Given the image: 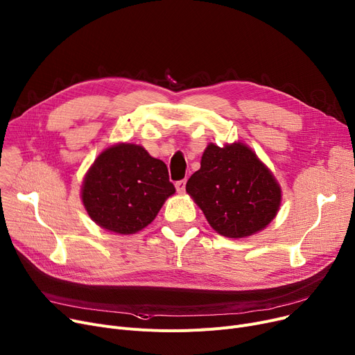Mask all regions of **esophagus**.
<instances>
[{
  "label": "esophagus",
  "mask_w": 355,
  "mask_h": 355,
  "mask_svg": "<svg viewBox=\"0 0 355 355\" xmlns=\"http://www.w3.org/2000/svg\"><path fill=\"white\" fill-rule=\"evenodd\" d=\"M185 182H187L185 180H180V181L175 182V189H177V191H178L180 194H182V193L185 191Z\"/></svg>",
  "instance_id": "obj_1"
}]
</instances>
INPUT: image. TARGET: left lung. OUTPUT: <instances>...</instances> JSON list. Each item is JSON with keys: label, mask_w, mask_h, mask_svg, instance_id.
I'll use <instances>...</instances> for the list:
<instances>
[{"label": "left lung", "mask_w": 355, "mask_h": 355, "mask_svg": "<svg viewBox=\"0 0 355 355\" xmlns=\"http://www.w3.org/2000/svg\"><path fill=\"white\" fill-rule=\"evenodd\" d=\"M185 190L221 236L241 239L263 230L281 206L282 191L252 149L209 144Z\"/></svg>", "instance_id": "8db88e82"}]
</instances>
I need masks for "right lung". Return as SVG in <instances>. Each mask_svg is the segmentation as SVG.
I'll return each instance as SVG.
<instances>
[{
  "label": "right lung",
  "instance_id": "right-lung-1",
  "mask_svg": "<svg viewBox=\"0 0 355 355\" xmlns=\"http://www.w3.org/2000/svg\"><path fill=\"white\" fill-rule=\"evenodd\" d=\"M175 193L166 165L141 145L116 144L95 159L83 180L82 201L102 229L132 234L151 223Z\"/></svg>",
  "mask_w": 355,
  "mask_h": 355
}]
</instances>
